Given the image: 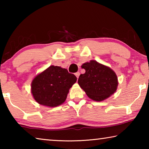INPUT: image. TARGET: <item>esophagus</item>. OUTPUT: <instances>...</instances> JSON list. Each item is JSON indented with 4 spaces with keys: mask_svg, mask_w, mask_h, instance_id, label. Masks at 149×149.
Listing matches in <instances>:
<instances>
[{
    "mask_svg": "<svg viewBox=\"0 0 149 149\" xmlns=\"http://www.w3.org/2000/svg\"><path fill=\"white\" fill-rule=\"evenodd\" d=\"M75 76L77 77V78H78V77H79V75H80V73L79 72H77L75 73Z\"/></svg>",
    "mask_w": 149,
    "mask_h": 149,
    "instance_id": "34e87169",
    "label": "esophagus"
}]
</instances>
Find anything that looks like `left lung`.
I'll list each match as a JSON object with an SVG mask.
<instances>
[{"mask_svg":"<svg viewBox=\"0 0 149 149\" xmlns=\"http://www.w3.org/2000/svg\"><path fill=\"white\" fill-rule=\"evenodd\" d=\"M81 68L85 72L79 75L78 84L92 100L102 101L116 91L118 78L110 68L95 60L85 63Z\"/></svg>","mask_w":149,"mask_h":149,"instance_id":"1","label":"left lung"}]
</instances>
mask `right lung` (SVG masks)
<instances>
[{"mask_svg": "<svg viewBox=\"0 0 149 149\" xmlns=\"http://www.w3.org/2000/svg\"><path fill=\"white\" fill-rule=\"evenodd\" d=\"M76 81V76L66 69L50 65L33 80L32 95L40 104L57 107L65 101L69 89Z\"/></svg>", "mask_w": 149, "mask_h": 149, "instance_id": "1", "label": "right lung"}]
</instances>
